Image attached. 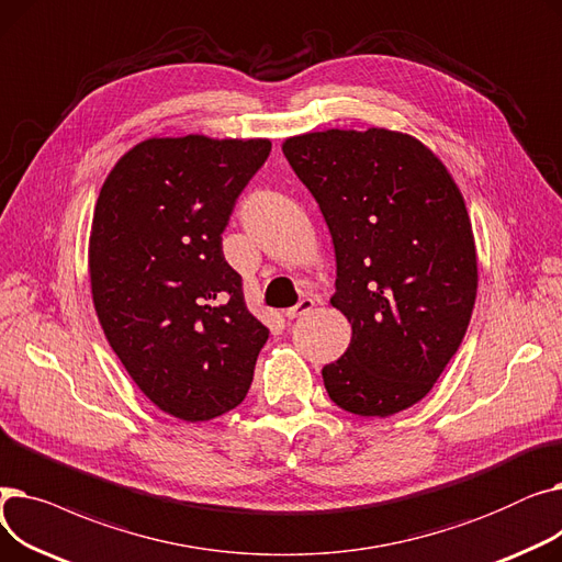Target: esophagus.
<instances>
[{
    "label": "esophagus",
    "mask_w": 562,
    "mask_h": 562,
    "mask_svg": "<svg viewBox=\"0 0 562 562\" xmlns=\"http://www.w3.org/2000/svg\"><path fill=\"white\" fill-rule=\"evenodd\" d=\"M312 307H314V301H312V299H303L296 307H289V310H286V318H301V316H305L307 312H312Z\"/></svg>",
    "instance_id": "1"
}]
</instances>
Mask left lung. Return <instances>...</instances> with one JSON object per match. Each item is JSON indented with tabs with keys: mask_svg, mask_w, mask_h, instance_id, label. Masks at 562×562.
Wrapping results in <instances>:
<instances>
[{
	"mask_svg": "<svg viewBox=\"0 0 562 562\" xmlns=\"http://www.w3.org/2000/svg\"><path fill=\"white\" fill-rule=\"evenodd\" d=\"M282 153L328 223L330 303L352 328L344 356L323 367V385L352 415H396L432 390L476 303L462 193L445 164L401 132H312L286 138Z\"/></svg>",
	"mask_w": 562,
	"mask_h": 562,
	"instance_id": "1",
	"label": "left lung"
}]
</instances>
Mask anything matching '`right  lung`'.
<instances>
[{
    "label": "right lung",
    "instance_id": "add662e5",
    "mask_svg": "<svg viewBox=\"0 0 562 562\" xmlns=\"http://www.w3.org/2000/svg\"><path fill=\"white\" fill-rule=\"evenodd\" d=\"M269 153L266 138H147L102 184L88 246L95 312L138 390L177 419L239 405L269 339L221 236Z\"/></svg>",
    "mask_w": 562,
    "mask_h": 562
}]
</instances>
